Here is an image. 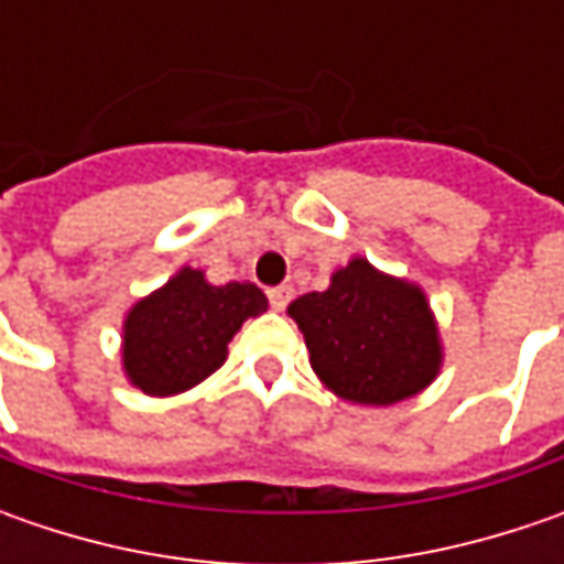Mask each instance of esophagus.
Here are the masks:
<instances>
[{"label": "esophagus", "mask_w": 564, "mask_h": 564, "mask_svg": "<svg viewBox=\"0 0 564 564\" xmlns=\"http://www.w3.org/2000/svg\"><path fill=\"white\" fill-rule=\"evenodd\" d=\"M267 297H270L272 311H285L289 301H292V285H275V289L267 292Z\"/></svg>", "instance_id": "34e87169"}]
</instances>
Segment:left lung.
I'll list each match as a JSON object with an SVG mask.
<instances>
[{
  "label": "left lung",
  "mask_w": 564,
  "mask_h": 564,
  "mask_svg": "<svg viewBox=\"0 0 564 564\" xmlns=\"http://www.w3.org/2000/svg\"><path fill=\"white\" fill-rule=\"evenodd\" d=\"M289 314L314 373L338 399L395 404L426 389L443 364L426 294L355 257L326 292L301 294Z\"/></svg>",
  "instance_id": "1"
}]
</instances>
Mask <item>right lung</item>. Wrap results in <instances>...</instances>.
<instances>
[{"instance_id":"right-lung-1","label":"right lung","mask_w":564,"mask_h":564,"mask_svg":"<svg viewBox=\"0 0 564 564\" xmlns=\"http://www.w3.org/2000/svg\"><path fill=\"white\" fill-rule=\"evenodd\" d=\"M263 311L267 294L257 285H209L185 267L124 316V373L147 395H178L216 373L241 323Z\"/></svg>"}]
</instances>
